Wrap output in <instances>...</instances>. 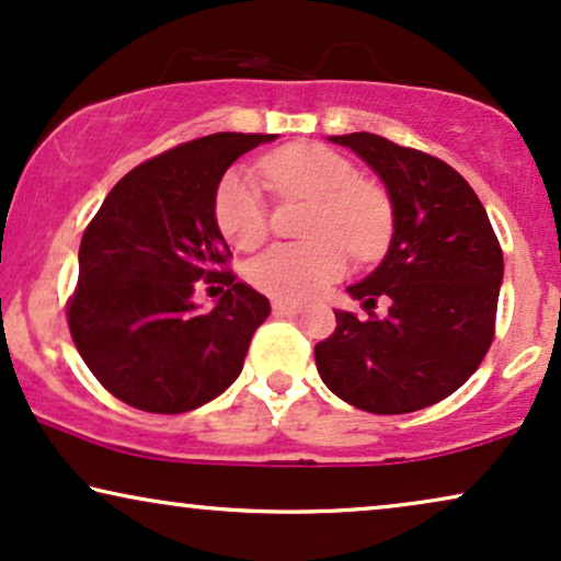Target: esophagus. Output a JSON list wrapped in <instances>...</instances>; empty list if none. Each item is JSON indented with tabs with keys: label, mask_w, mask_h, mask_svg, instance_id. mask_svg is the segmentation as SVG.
I'll use <instances>...</instances> for the list:
<instances>
[{
	"label": "esophagus",
	"mask_w": 561,
	"mask_h": 561,
	"mask_svg": "<svg viewBox=\"0 0 561 561\" xmlns=\"http://www.w3.org/2000/svg\"><path fill=\"white\" fill-rule=\"evenodd\" d=\"M274 313H276V316H300V313H302V305L276 300V302H274Z\"/></svg>",
	"instance_id": "1"
}]
</instances>
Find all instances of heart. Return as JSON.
I'll use <instances>...</instances> for the list:
<instances>
[{"label": "heart", "mask_w": 561, "mask_h": 561, "mask_svg": "<svg viewBox=\"0 0 561 561\" xmlns=\"http://www.w3.org/2000/svg\"><path fill=\"white\" fill-rule=\"evenodd\" d=\"M264 175L276 191L313 202L308 243H279L251 264V282L285 302H305L323 293L346 268V251L367 261L386 251L393 209L386 191L359 179L350 158L331 147L302 141L266 154ZM215 217L222 236L251 251L266 238V202L251 170L225 173L215 191Z\"/></svg>", "instance_id": "b5f03b06"}]
</instances>
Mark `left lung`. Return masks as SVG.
Wrapping results in <instances>:
<instances>
[{
  "mask_svg": "<svg viewBox=\"0 0 561 561\" xmlns=\"http://www.w3.org/2000/svg\"><path fill=\"white\" fill-rule=\"evenodd\" d=\"M375 170L393 209V236L375 272L346 287L367 321L333 310L336 331L316 344L331 393L370 411L409 414L448 399L492 344L505 261L479 196L448 162L378 134L329 137ZM388 296L389 316L371 308Z\"/></svg>",
  "mask_w": 561,
  "mask_h": 561,
  "instance_id": "obj_1",
  "label": "left lung"
}]
</instances>
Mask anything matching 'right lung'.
I'll return each instance as SVG.
<instances>
[{"mask_svg":"<svg viewBox=\"0 0 561 561\" xmlns=\"http://www.w3.org/2000/svg\"><path fill=\"white\" fill-rule=\"evenodd\" d=\"M276 134L219 131L126 173L84 230L69 331L84 365L134 409L183 414L225 393L272 313L256 289L219 272L230 256L215 191L240 154ZM202 278L229 293L193 300Z\"/></svg>","mask_w":561,"mask_h":561,"instance_id":"obj_1","label":"right lung"}]
</instances>
